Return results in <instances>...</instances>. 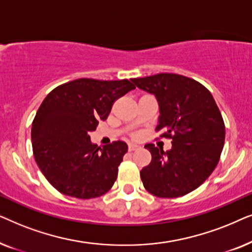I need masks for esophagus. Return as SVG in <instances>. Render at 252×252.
Masks as SVG:
<instances>
[{
  "instance_id": "obj_1",
  "label": "esophagus",
  "mask_w": 252,
  "mask_h": 252,
  "mask_svg": "<svg viewBox=\"0 0 252 252\" xmlns=\"http://www.w3.org/2000/svg\"><path fill=\"white\" fill-rule=\"evenodd\" d=\"M140 148V146L139 144H136V143H129L128 144V150L129 151H134V150H137Z\"/></svg>"
}]
</instances>
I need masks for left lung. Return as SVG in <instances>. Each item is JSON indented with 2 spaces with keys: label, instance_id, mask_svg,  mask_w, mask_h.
<instances>
[{
  "label": "left lung",
  "instance_id": "obj_1",
  "mask_svg": "<svg viewBox=\"0 0 252 252\" xmlns=\"http://www.w3.org/2000/svg\"><path fill=\"white\" fill-rule=\"evenodd\" d=\"M130 80L156 97V129L172 139L167 151L153 143L144 146L153 157L140 172L144 188L157 197L188 194L210 177L225 143V125L215 98L204 86L184 75L159 73Z\"/></svg>",
  "mask_w": 252,
  "mask_h": 252
}]
</instances>
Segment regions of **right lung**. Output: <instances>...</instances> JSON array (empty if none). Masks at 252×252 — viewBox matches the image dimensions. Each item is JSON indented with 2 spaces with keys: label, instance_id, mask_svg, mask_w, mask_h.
<instances>
[{
  "label": "right lung",
  "instance_id": "obj_1",
  "mask_svg": "<svg viewBox=\"0 0 252 252\" xmlns=\"http://www.w3.org/2000/svg\"><path fill=\"white\" fill-rule=\"evenodd\" d=\"M135 89L128 80L77 79L47 95L32 124L37 166L62 194L81 199L98 197L115 184L128 147L116 141L97 147L91 134L105 120L113 102Z\"/></svg>",
  "mask_w": 252,
  "mask_h": 252
}]
</instances>
